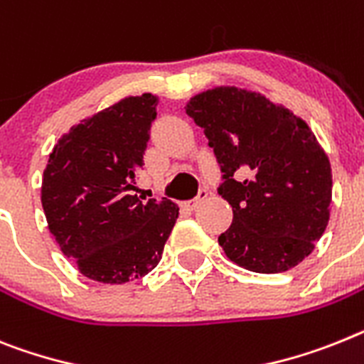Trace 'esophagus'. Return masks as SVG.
Here are the masks:
<instances>
[{
  "instance_id": "34e87169",
  "label": "esophagus",
  "mask_w": 364,
  "mask_h": 364,
  "mask_svg": "<svg viewBox=\"0 0 364 364\" xmlns=\"http://www.w3.org/2000/svg\"><path fill=\"white\" fill-rule=\"evenodd\" d=\"M206 197H208L206 191H200V195H198L197 198H193V200H188V203H184V204H182V208H184V210H189V212H193L195 208H197L198 204L203 203V200Z\"/></svg>"
}]
</instances>
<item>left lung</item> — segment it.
<instances>
[{
    "label": "left lung",
    "instance_id": "left-lung-1",
    "mask_svg": "<svg viewBox=\"0 0 364 364\" xmlns=\"http://www.w3.org/2000/svg\"><path fill=\"white\" fill-rule=\"evenodd\" d=\"M186 114L204 129L234 219L219 245L235 265L274 274L313 252L330 220L331 166L302 117L263 93L215 86L189 99ZM241 166L247 178L235 181Z\"/></svg>",
    "mask_w": 364,
    "mask_h": 364
}]
</instances>
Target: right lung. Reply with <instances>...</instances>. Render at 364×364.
Returning a JSON list of instances; mask_svg holds the SVG:
<instances>
[{
    "mask_svg": "<svg viewBox=\"0 0 364 364\" xmlns=\"http://www.w3.org/2000/svg\"><path fill=\"white\" fill-rule=\"evenodd\" d=\"M158 97L129 95L62 134L42 176L49 232L79 272L127 284L151 272L178 217L173 200L130 195Z\"/></svg>",
    "mask_w": 364,
    "mask_h": 364,
    "instance_id": "right-lung-1",
    "label": "right lung"
}]
</instances>
